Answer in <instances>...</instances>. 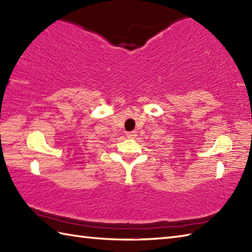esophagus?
Instances as JSON below:
<instances>
[{"label": "esophagus", "mask_w": 252, "mask_h": 252, "mask_svg": "<svg viewBox=\"0 0 252 252\" xmlns=\"http://www.w3.org/2000/svg\"><path fill=\"white\" fill-rule=\"evenodd\" d=\"M126 137H129V138H134V137L136 136V131H130V132H126Z\"/></svg>", "instance_id": "esophagus-1"}]
</instances>
